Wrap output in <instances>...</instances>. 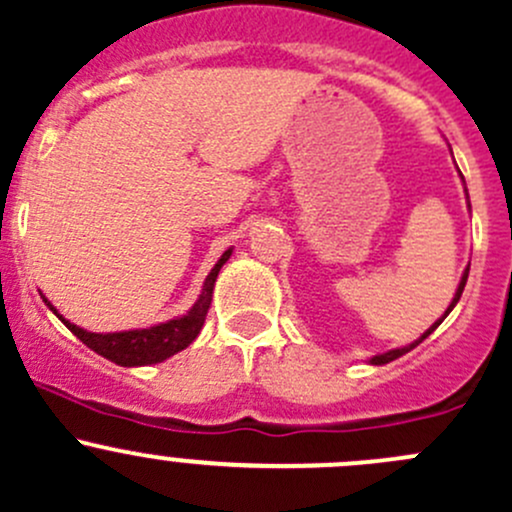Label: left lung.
I'll return each mask as SVG.
<instances>
[{
  "label": "left lung",
  "mask_w": 512,
  "mask_h": 512,
  "mask_svg": "<svg viewBox=\"0 0 512 512\" xmlns=\"http://www.w3.org/2000/svg\"><path fill=\"white\" fill-rule=\"evenodd\" d=\"M466 195H468V190H466ZM468 210H471V203H468ZM468 270H471V265H468V267H466V272H463L461 282H458V289H456V294H453L451 304H448V309H446V312H443V317H441V319H436V322H433V324H431V327H428V329H426V332H423V334H421V337H418V339H416V342L406 344V347H401V349H391V352H384V354H376V356H371V359H369V364H374V366H381V364H389V361L399 359V356H404L406 352H411V349H414V347H418V344H421V342H423V339H426V337H428V334H431V332H433V329H436V327H438V324H441V322H443V319H446V317H448V314H451V309H453V307H456V304H458V299H461V294H463V287H466V282H468Z\"/></svg>",
  "instance_id": "left-lung-1"
}]
</instances>
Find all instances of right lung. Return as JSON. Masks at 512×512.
I'll return each mask as SVG.
<instances>
[{
	"label": "right lung",
	"mask_w": 512,
	"mask_h": 512,
	"mask_svg": "<svg viewBox=\"0 0 512 512\" xmlns=\"http://www.w3.org/2000/svg\"><path fill=\"white\" fill-rule=\"evenodd\" d=\"M232 255V247L230 250L223 252L215 267L210 270V275L205 277L203 282V292L200 297L195 299L193 307L188 309L185 314L180 317L168 319L163 324H153V327L146 329H128V332H111V334H96V332H86V329L76 327L74 322L64 319L59 314V309L49 302V299L41 294L46 307L81 339L89 349H94L96 354H101L103 359L113 361L118 366H148V364H160L165 361L168 356L183 352L185 347L195 342V337L200 334L203 329L205 317H208V309L210 302H213V289H215V280H218V272L220 267L230 260Z\"/></svg>",
	"instance_id": "obj_1"
}]
</instances>
